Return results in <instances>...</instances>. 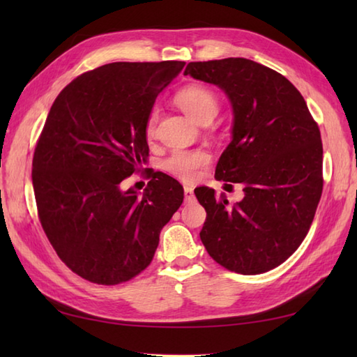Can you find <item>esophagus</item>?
<instances>
[{"mask_svg": "<svg viewBox=\"0 0 357 357\" xmlns=\"http://www.w3.org/2000/svg\"><path fill=\"white\" fill-rule=\"evenodd\" d=\"M184 196L187 202H192L195 199V193L192 187H184Z\"/></svg>", "mask_w": 357, "mask_h": 357, "instance_id": "esophagus-1", "label": "esophagus"}]
</instances>
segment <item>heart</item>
<instances>
[{
  "label": "heart",
  "mask_w": 357,
  "mask_h": 357,
  "mask_svg": "<svg viewBox=\"0 0 357 357\" xmlns=\"http://www.w3.org/2000/svg\"><path fill=\"white\" fill-rule=\"evenodd\" d=\"M176 102L188 116L195 119L196 123H204L206 119L216 116L219 104L218 98L210 92L208 89L201 86H190L176 95ZM159 118V110L156 107L151 109L146 119V136L151 138L155 135L156 124ZM208 162V153L201 149L195 150H176L165 159L162 167L165 172L172 173L178 179H183L185 183H192L198 174V169Z\"/></svg>",
  "instance_id": "b5f03b06"
}]
</instances>
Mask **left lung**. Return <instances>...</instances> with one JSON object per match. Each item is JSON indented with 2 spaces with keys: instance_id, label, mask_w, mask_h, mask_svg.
Returning a JSON list of instances; mask_svg holds the SVG:
<instances>
[{
  "instance_id": "1",
  "label": "left lung",
  "mask_w": 357,
  "mask_h": 357,
  "mask_svg": "<svg viewBox=\"0 0 357 357\" xmlns=\"http://www.w3.org/2000/svg\"><path fill=\"white\" fill-rule=\"evenodd\" d=\"M184 75L218 86L233 110L231 141L215 176L241 184L230 206L213 188L195 190L207 219L204 247L227 270L259 275L304 241L322 195V141L307 102L282 75L245 58L188 63Z\"/></svg>"
}]
</instances>
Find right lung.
I'll list each match as a JSON object with an SVG mask.
<instances>
[{
    "label": "right lung",
    "instance_id": "obj_1",
    "mask_svg": "<svg viewBox=\"0 0 357 357\" xmlns=\"http://www.w3.org/2000/svg\"><path fill=\"white\" fill-rule=\"evenodd\" d=\"M184 66H101L66 86L45 119L32 162L38 215L56 255L90 282L115 285L147 268L183 204V185L165 173H149L142 196L121 183L147 162V115Z\"/></svg>",
    "mask_w": 357,
    "mask_h": 357
}]
</instances>
